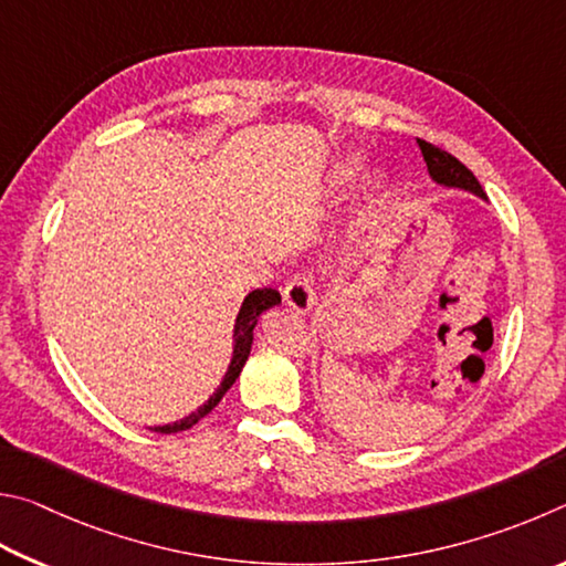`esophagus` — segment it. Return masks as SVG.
I'll list each match as a JSON object with an SVG mask.
<instances>
[{"label": "esophagus", "instance_id": "obj_1", "mask_svg": "<svg viewBox=\"0 0 566 566\" xmlns=\"http://www.w3.org/2000/svg\"><path fill=\"white\" fill-rule=\"evenodd\" d=\"M283 301L291 305V308L308 313L315 303V277L313 273H295L283 289Z\"/></svg>", "mask_w": 566, "mask_h": 566}]
</instances>
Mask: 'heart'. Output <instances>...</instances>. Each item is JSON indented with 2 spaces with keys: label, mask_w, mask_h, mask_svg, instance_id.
<instances>
[{
  "label": "heart",
  "mask_w": 566,
  "mask_h": 566,
  "mask_svg": "<svg viewBox=\"0 0 566 566\" xmlns=\"http://www.w3.org/2000/svg\"><path fill=\"white\" fill-rule=\"evenodd\" d=\"M353 171H355V168H353V166H345V168H343V178H348V176H353Z\"/></svg>",
  "instance_id": "b5f03b06"
}]
</instances>
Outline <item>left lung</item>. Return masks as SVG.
<instances>
[{"label":"left lung","mask_w":566,"mask_h":566,"mask_svg":"<svg viewBox=\"0 0 566 566\" xmlns=\"http://www.w3.org/2000/svg\"><path fill=\"white\" fill-rule=\"evenodd\" d=\"M418 146L424 156V164H428V171L434 178V181L442 184V186H452V188H464V191H472L478 193L480 198H488L482 191V186L474 174L470 171L468 166L462 161H458L452 154L444 151V148L434 146L430 142H424V138H418Z\"/></svg>","instance_id":"8db88e82"}]
</instances>
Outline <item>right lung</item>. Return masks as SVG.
<instances>
[{
  "instance_id": "add662e5",
  "label": "right lung",
  "mask_w": 566,
  "mask_h": 566,
  "mask_svg": "<svg viewBox=\"0 0 566 566\" xmlns=\"http://www.w3.org/2000/svg\"><path fill=\"white\" fill-rule=\"evenodd\" d=\"M277 303H281V293H277L275 289H258V291L245 295V301L241 305V313H238V318H235L233 360H231V365H228V373H226V378L221 382V388H218L211 395V400L201 405V408H198L196 412L188 415V418L178 420L174 424H161V428H154L156 432L171 434V432H181V430L193 428L198 420L206 418V415L211 412L218 402H221V398L228 392V388H231V385L235 382L238 375H241L243 365L248 360V353H251V343H253V328H255L258 318H261V313H265L268 308H273V305H277Z\"/></svg>"
}]
</instances>
